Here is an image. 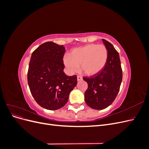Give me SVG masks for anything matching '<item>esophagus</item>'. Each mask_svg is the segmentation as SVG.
<instances>
[{
  "label": "esophagus",
  "mask_w": 149,
  "mask_h": 149,
  "mask_svg": "<svg viewBox=\"0 0 149 149\" xmlns=\"http://www.w3.org/2000/svg\"><path fill=\"white\" fill-rule=\"evenodd\" d=\"M83 79V78L81 77V76H77V80H78V81H81Z\"/></svg>",
  "instance_id": "34e87169"
}]
</instances>
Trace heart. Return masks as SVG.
<instances>
[{"mask_svg":"<svg viewBox=\"0 0 149 149\" xmlns=\"http://www.w3.org/2000/svg\"><path fill=\"white\" fill-rule=\"evenodd\" d=\"M107 50L104 45L89 44L72 50L63 58L64 64L70 74L78 71L79 66L83 73L93 76L101 71L106 64Z\"/></svg>","mask_w":149,"mask_h":149,"instance_id":"heart-1","label":"heart"}]
</instances>
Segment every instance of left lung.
Returning <instances> with one entry per match:
<instances>
[{
	"mask_svg": "<svg viewBox=\"0 0 149 149\" xmlns=\"http://www.w3.org/2000/svg\"><path fill=\"white\" fill-rule=\"evenodd\" d=\"M107 50V60L104 68L98 73L84 77L88 88L84 94L87 105L92 109L101 110L113 102L119 93L123 79L119 55L112 45L102 39Z\"/></svg>",
	"mask_w": 149,
	"mask_h": 149,
	"instance_id": "left-lung-1",
	"label": "left lung"
}]
</instances>
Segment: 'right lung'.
<instances>
[{"instance_id": "add662e5", "label": "right lung", "mask_w": 149, "mask_h": 149, "mask_svg": "<svg viewBox=\"0 0 149 149\" xmlns=\"http://www.w3.org/2000/svg\"><path fill=\"white\" fill-rule=\"evenodd\" d=\"M65 48L52 42L42 44L32 53L27 74L30 92L38 104L48 110L63 107L77 84V76L63 71Z\"/></svg>"}]
</instances>
